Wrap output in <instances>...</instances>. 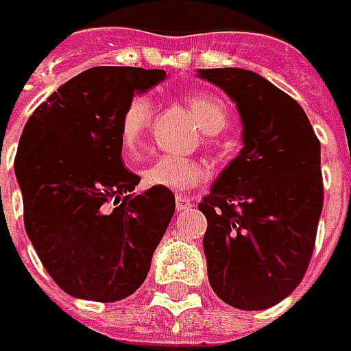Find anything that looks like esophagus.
Wrapping results in <instances>:
<instances>
[{"label": "esophagus", "mask_w": 351, "mask_h": 351, "mask_svg": "<svg viewBox=\"0 0 351 351\" xmlns=\"http://www.w3.org/2000/svg\"><path fill=\"white\" fill-rule=\"evenodd\" d=\"M191 205H193V201H191L189 197H185V195L176 197V209L178 210H185L187 207H191Z\"/></svg>", "instance_id": "esophagus-1"}]
</instances>
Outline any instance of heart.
<instances>
[{
    "label": "heart",
    "instance_id": "obj_1",
    "mask_svg": "<svg viewBox=\"0 0 351 351\" xmlns=\"http://www.w3.org/2000/svg\"><path fill=\"white\" fill-rule=\"evenodd\" d=\"M187 109L195 117L199 128L205 134L221 132L228 123V109L221 99L195 93L187 97ZM152 117V101L146 95H134L119 121V142L127 156H136L141 152L144 136ZM207 171L203 164L191 158L182 156H158L146 168L142 169V182L148 187H164L169 191H187L205 180Z\"/></svg>",
    "mask_w": 351,
    "mask_h": 351
}]
</instances>
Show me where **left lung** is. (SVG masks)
<instances>
[{
    "mask_svg": "<svg viewBox=\"0 0 351 351\" xmlns=\"http://www.w3.org/2000/svg\"><path fill=\"white\" fill-rule=\"evenodd\" d=\"M236 103L242 150L203 197V250L217 297L263 311L289 297L308 267L324 189L320 142L303 107L256 72L197 70Z\"/></svg>",
    "mask_w": 351,
    "mask_h": 351,
    "instance_id": "1",
    "label": "left lung"
}]
</instances>
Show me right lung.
<instances>
[{"label":"right lung","mask_w":351,"mask_h":351,"mask_svg":"<svg viewBox=\"0 0 351 351\" xmlns=\"http://www.w3.org/2000/svg\"><path fill=\"white\" fill-rule=\"evenodd\" d=\"M164 80V70L89 68L23 128L15 178L25 230L48 276L72 297L113 303L132 295L173 217L169 189L132 193L141 178L123 166L119 142L127 103Z\"/></svg>","instance_id":"right-lung-1"}]
</instances>
